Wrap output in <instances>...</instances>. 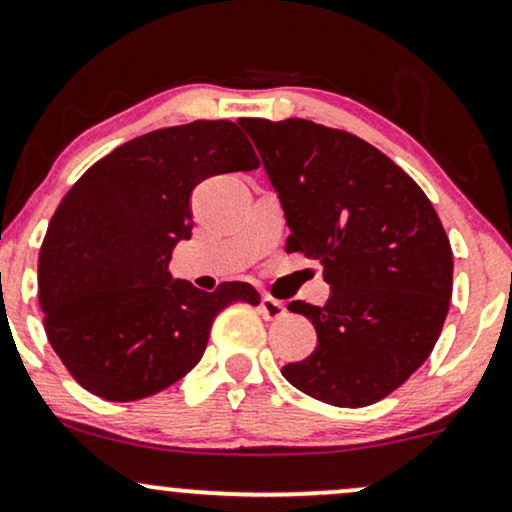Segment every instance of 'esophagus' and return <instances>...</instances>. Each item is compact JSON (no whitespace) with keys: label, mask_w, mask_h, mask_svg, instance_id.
Wrapping results in <instances>:
<instances>
[{"label":"esophagus","mask_w":512,"mask_h":512,"mask_svg":"<svg viewBox=\"0 0 512 512\" xmlns=\"http://www.w3.org/2000/svg\"><path fill=\"white\" fill-rule=\"evenodd\" d=\"M260 312L264 314V319L267 321H276L281 319V316H286V307H283V302L274 300V297H262Z\"/></svg>","instance_id":"obj_1"}]
</instances>
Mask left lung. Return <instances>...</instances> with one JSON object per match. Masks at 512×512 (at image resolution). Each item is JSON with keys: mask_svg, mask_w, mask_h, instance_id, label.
<instances>
[{"mask_svg": "<svg viewBox=\"0 0 512 512\" xmlns=\"http://www.w3.org/2000/svg\"><path fill=\"white\" fill-rule=\"evenodd\" d=\"M238 122L281 200L288 252L319 260L331 286L323 307L288 304L319 342L281 373L326 404H375L442 333L454 286L444 226L416 181L364 139L302 118Z\"/></svg>", "mask_w": 512, "mask_h": 512, "instance_id": "1", "label": "left lung"}]
</instances>
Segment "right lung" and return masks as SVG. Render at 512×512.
Here are the masks:
<instances>
[{
  "label": "right lung",
  "mask_w": 512,
  "mask_h": 512,
  "mask_svg": "<svg viewBox=\"0 0 512 512\" xmlns=\"http://www.w3.org/2000/svg\"><path fill=\"white\" fill-rule=\"evenodd\" d=\"M260 165L229 120H196L115 148L77 179L40 252V307L54 352L96 397L134 401L184 378L231 302L260 304L250 283L205 293L172 278L203 179Z\"/></svg>",
  "instance_id": "right-lung-1"
}]
</instances>
